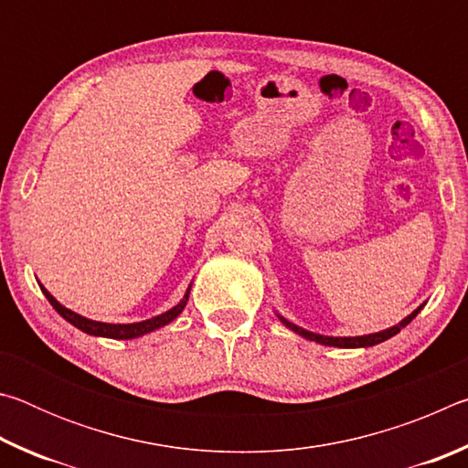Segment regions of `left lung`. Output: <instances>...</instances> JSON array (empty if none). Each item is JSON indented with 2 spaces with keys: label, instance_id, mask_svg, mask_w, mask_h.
<instances>
[{
  "label": "left lung",
  "instance_id": "8db88e82",
  "mask_svg": "<svg viewBox=\"0 0 468 468\" xmlns=\"http://www.w3.org/2000/svg\"><path fill=\"white\" fill-rule=\"evenodd\" d=\"M423 307H425V303L419 305L415 312H410V314L407 315V318H402L399 324H394V326H390V328L379 330V332H371V335H361V336H324V335H318V332H310V330L297 326V324H292V322H289L287 318H282L281 314H276V315H279V320H281L289 330L295 332V335L303 336V338H307V340H314V343H320V345H324V346L367 348V346H374V345L384 343V340L392 338L394 335H399V332H400L402 328H405L407 324H410V322L415 320V315H417L419 312H421Z\"/></svg>",
  "mask_w": 468,
  "mask_h": 468
}]
</instances>
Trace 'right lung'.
Instances as JSON below:
<instances>
[{
    "label": "right lung",
    "instance_id": "add662e5",
    "mask_svg": "<svg viewBox=\"0 0 468 468\" xmlns=\"http://www.w3.org/2000/svg\"><path fill=\"white\" fill-rule=\"evenodd\" d=\"M38 287H41L43 295L49 299V303L53 305V310L58 312L63 320L72 324L78 330L86 332V335L90 336H102V338H115V340H130V338H138V336H144L148 332H154L158 328L167 326L173 320L177 318V315L184 312V307L187 305V299H189V291H192V282H189V287L186 291V295L181 297V301L177 305H173L171 310L163 312L154 315V318L150 320H142V322H132V324H109V322H97V320H90V318H84V315L76 314L72 310H68L66 305H61L58 299H55L49 291H47L41 282H38Z\"/></svg>",
    "mask_w": 468,
    "mask_h": 468
}]
</instances>
